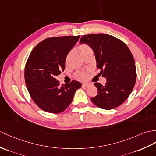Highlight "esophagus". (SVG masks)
<instances>
[{"mask_svg": "<svg viewBox=\"0 0 156 156\" xmlns=\"http://www.w3.org/2000/svg\"><path fill=\"white\" fill-rule=\"evenodd\" d=\"M90 86V84H87V83H84V84H82V87H84V88H87V87H88Z\"/></svg>", "mask_w": 156, "mask_h": 156, "instance_id": "esophagus-1", "label": "esophagus"}]
</instances>
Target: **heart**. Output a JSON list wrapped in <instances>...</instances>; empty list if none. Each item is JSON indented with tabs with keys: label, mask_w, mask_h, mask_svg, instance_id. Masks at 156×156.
I'll list each match as a JSON object with an SVG mask.
<instances>
[{
	"label": "heart",
	"mask_w": 156,
	"mask_h": 156,
	"mask_svg": "<svg viewBox=\"0 0 156 156\" xmlns=\"http://www.w3.org/2000/svg\"><path fill=\"white\" fill-rule=\"evenodd\" d=\"M91 50V48H90L89 46L86 44H82L79 47V52L80 53L81 55H82V54L85 52L88 51V50ZM70 56V53L68 54L67 56V60H68V58H69ZM76 76V78L80 80H86L87 77H88V75H87V74L85 73V72H78V73H77Z\"/></svg>",
	"instance_id": "b5f03b06"
}]
</instances>
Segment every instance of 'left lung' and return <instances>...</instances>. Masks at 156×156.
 Masks as SVG:
<instances>
[{"label":"left lung","mask_w":156,"mask_h":156,"mask_svg":"<svg viewBox=\"0 0 156 156\" xmlns=\"http://www.w3.org/2000/svg\"><path fill=\"white\" fill-rule=\"evenodd\" d=\"M80 43L91 47L97 68L107 81L104 86L98 82L94 84L98 94L91 101L104 110L120 106L131 94L136 80L135 61L128 47L120 40L105 34L84 35Z\"/></svg>","instance_id":"1"}]
</instances>
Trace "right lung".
Returning <instances> with one entry per match:
<instances>
[{"instance_id": "right-lung-1", "label": "right lung", "mask_w": 156, "mask_h": 156, "mask_svg": "<svg viewBox=\"0 0 156 156\" xmlns=\"http://www.w3.org/2000/svg\"><path fill=\"white\" fill-rule=\"evenodd\" d=\"M80 38L61 37L46 38L36 46L27 62L25 83L34 103L50 113L62 112L71 104L82 84L73 80L60 85L56 76L65 69L68 54Z\"/></svg>"}]
</instances>
